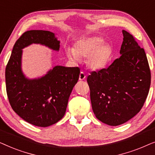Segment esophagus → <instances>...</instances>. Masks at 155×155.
Listing matches in <instances>:
<instances>
[{
  "label": "esophagus",
  "instance_id": "obj_1",
  "mask_svg": "<svg viewBox=\"0 0 155 155\" xmlns=\"http://www.w3.org/2000/svg\"><path fill=\"white\" fill-rule=\"evenodd\" d=\"M86 78V75L85 74H84L83 72H81V73H80V75H79V80H83Z\"/></svg>",
  "mask_w": 155,
  "mask_h": 155
}]
</instances>
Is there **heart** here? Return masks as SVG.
<instances>
[{
  "label": "heart",
  "mask_w": 155,
  "mask_h": 155,
  "mask_svg": "<svg viewBox=\"0 0 155 155\" xmlns=\"http://www.w3.org/2000/svg\"><path fill=\"white\" fill-rule=\"evenodd\" d=\"M66 54L73 61H78L80 56L86 57L87 66L98 71L104 68L111 61L113 48L109 44L105 43L104 38L90 36L78 40L74 48L66 50Z\"/></svg>",
  "instance_id": "obj_1"
}]
</instances>
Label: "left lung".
<instances>
[{"instance_id": "left-lung-1", "label": "left lung", "mask_w": 155, "mask_h": 155, "mask_svg": "<svg viewBox=\"0 0 155 155\" xmlns=\"http://www.w3.org/2000/svg\"><path fill=\"white\" fill-rule=\"evenodd\" d=\"M122 33L119 58L87 77L93 112L97 119L112 126L124 124L140 111L151 83L145 50L130 33Z\"/></svg>"}]
</instances>
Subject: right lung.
<instances>
[{"label": "right lung", "instance_id": "1", "mask_svg": "<svg viewBox=\"0 0 155 155\" xmlns=\"http://www.w3.org/2000/svg\"><path fill=\"white\" fill-rule=\"evenodd\" d=\"M33 44L56 51L60 49V41L51 31L25 32L15 44L6 66V91L12 109L19 116L34 126L48 127L64 116L80 68L56 65L41 77H26L22 68V49Z\"/></svg>", "mask_w": 155, "mask_h": 155}]
</instances>
